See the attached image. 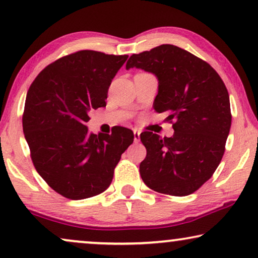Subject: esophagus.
<instances>
[{
  "instance_id": "obj_1",
  "label": "esophagus",
  "mask_w": 258,
  "mask_h": 258,
  "mask_svg": "<svg viewBox=\"0 0 258 258\" xmlns=\"http://www.w3.org/2000/svg\"><path fill=\"white\" fill-rule=\"evenodd\" d=\"M134 141H135V143L140 142V135H141V132L139 129H134Z\"/></svg>"
}]
</instances>
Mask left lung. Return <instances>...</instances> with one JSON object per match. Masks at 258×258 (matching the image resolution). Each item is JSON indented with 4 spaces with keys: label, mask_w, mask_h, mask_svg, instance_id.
I'll return each mask as SVG.
<instances>
[{
    "label": "left lung",
    "mask_w": 258,
    "mask_h": 258,
    "mask_svg": "<svg viewBox=\"0 0 258 258\" xmlns=\"http://www.w3.org/2000/svg\"><path fill=\"white\" fill-rule=\"evenodd\" d=\"M154 74L158 93L156 112H167L174 135L141 134L147 156L140 174L150 189L186 196L200 189L221 163L231 126L229 94L209 63L184 49L162 44L134 54L125 68Z\"/></svg>",
    "instance_id": "8db88e82"
}]
</instances>
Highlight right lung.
Listing matches in <instances>:
<instances>
[{
    "mask_svg": "<svg viewBox=\"0 0 258 258\" xmlns=\"http://www.w3.org/2000/svg\"><path fill=\"white\" fill-rule=\"evenodd\" d=\"M128 55L80 50L45 67L27 93L23 133L38 174L59 195L83 200L110 185L134 133L116 126L89 134L94 109L107 105L108 89Z\"/></svg>",
    "mask_w": 258,
    "mask_h": 258,
    "instance_id": "obj_1",
    "label": "right lung"
}]
</instances>
